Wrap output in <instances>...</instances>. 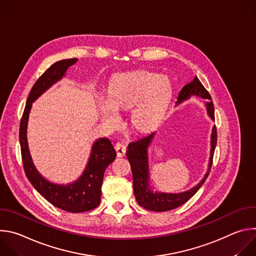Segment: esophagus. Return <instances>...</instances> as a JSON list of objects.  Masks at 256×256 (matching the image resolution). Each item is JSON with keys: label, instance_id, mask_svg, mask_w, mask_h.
Listing matches in <instances>:
<instances>
[{"label": "esophagus", "instance_id": "esophagus-1", "mask_svg": "<svg viewBox=\"0 0 256 256\" xmlns=\"http://www.w3.org/2000/svg\"><path fill=\"white\" fill-rule=\"evenodd\" d=\"M116 155L118 157H124L126 153V144H122V142H118L116 144Z\"/></svg>", "mask_w": 256, "mask_h": 256}]
</instances>
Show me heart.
Returning <instances> with one entry per match:
<instances>
[{
	"label": "heart",
	"instance_id": "heart-1",
	"mask_svg": "<svg viewBox=\"0 0 256 256\" xmlns=\"http://www.w3.org/2000/svg\"><path fill=\"white\" fill-rule=\"evenodd\" d=\"M170 96L171 84L165 76L144 70L120 74L109 83L107 98H97L100 118L114 128L120 122L116 112L132 108L134 128L149 132L161 120Z\"/></svg>",
	"mask_w": 256,
	"mask_h": 256
}]
</instances>
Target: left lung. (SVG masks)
<instances>
[{
  "mask_svg": "<svg viewBox=\"0 0 256 256\" xmlns=\"http://www.w3.org/2000/svg\"><path fill=\"white\" fill-rule=\"evenodd\" d=\"M192 95L202 97V99L210 100L206 103L208 114L212 120H214V104L210 101L212 97L208 90L202 86L198 77L194 79L192 82L186 84L179 92L176 104L188 99ZM155 132H152L138 140L132 142L128 146L126 157L130 164L132 172V186L136 200L138 204L146 210L153 212H166L176 208L184 204H186L190 198H192L200 186L206 180L212 164V157L214 153V148L216 144V128H212V132L210 136V157L208 163V170L200 184L188 192L179 194H164V192H153L149 188V161H148V148L154 138Z\"/></svg>",
  "mask_w": 256,
  "mask_h": 256,
  "instance_id": "obj_1",
  "label": "left lung"
}]
</instances>
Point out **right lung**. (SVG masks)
Segmentation results:
<instances>
[{
	"label": "right lung",
	"instance_id": "obj_1",
	"mask_svg": "<svg viewBox=\"0 0 256 256\" xmlns=\"http://www.w3.org/2000/svg\"><path fill=\"white\" fill-rule=\"evenodd\" d=\"M77 60V58H68L54 62L35 82L27 98L19 130L23 167L30 184L52 206L68 212H88L100 204L105 169L116 156L112 142L107 138H98L92 146L88 164L81 177L70 184L60 186L48 181L36 170L29 153L26 130L32 102L60 80L68 68Z\"/></svg>",
	"mask_w": 256,
	"mask_h": 256
}]
</instances>
